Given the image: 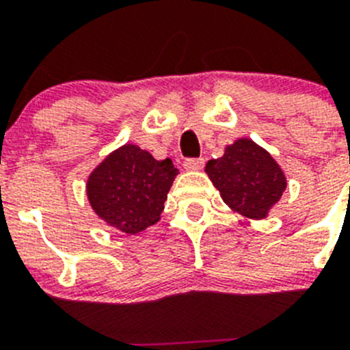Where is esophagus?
<instances>
[{"label":"esophagus","mask_w":350,"mask_h":350,"mask_svg":"<svg viewBox=\"0 0 350 350\" xmlns=\"http://www.w3.org/2000/svg\"><path fill=\"white\" fill-rule=\"evenodd\" d=\"M203 166H205V159H203V157H187V159L184 161V168L191 170V172H194V170H202Z\"/></svg>","instance_id":"34e87169"}]
</instances>
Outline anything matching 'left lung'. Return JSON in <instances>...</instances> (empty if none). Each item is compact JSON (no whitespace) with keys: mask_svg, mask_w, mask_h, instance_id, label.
<instances>
[{"mask_svg":"<svg viewBox=\"0 0 350 350\" xmlns=\"http://www.w3.org/2000/svg\"><path fill=\"white\" fill-rule=\"evenodd\" d=\"M205 172L226 205L250 219H262L286 189V175L273 157L252 140L228 145L224 156L206 163Z\"/></svg>","mask_w":350,"mask_h":350,"instance_id":"obj_1","label":"left lung"}]
</instances>
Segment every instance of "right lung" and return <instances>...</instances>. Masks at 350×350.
I'll use <instances>...</instances> for the list:
<instances>
[{"instance_id":"obj_1","label":"right lung","mask_w":350,"mask_h":350,"mask_svg":"<svg viewBox=\"0 0 350 350\" xmlns=\"http://www.w3.org/2000/svg\"><path fill=\"white\" fill-rule=\"evenodd\" d=\"M177 173L172 159L157 161L126 144L89 175V203L107 224L137 234L159 221Z\"/></svg>"}]
</instances>
